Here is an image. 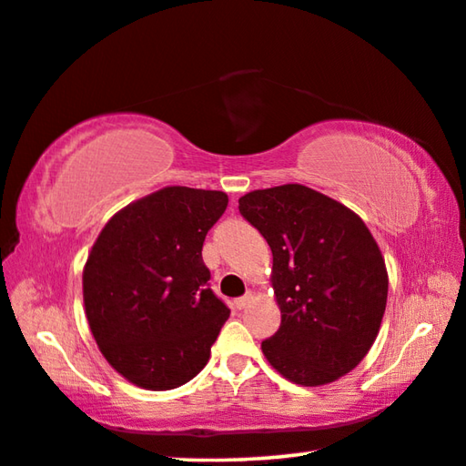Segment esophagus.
I'll return each mask as SVG.
<instances>
[{
  "label": "esophagus",
  "instance_id": "obj_1",
  "mask_svg": "<svg viewBox=\"0 0 466 466\" xmlns=\"http://www.w3.org/2000/svg\"><path fill=\"white\" fill-rule=\"evenodd\" d=\"M253 292H248V294H245V297H240V299H236V302H234V305H236V309H247L248 305H250V302H253Z\"/></svg>",
  "mask_w": 466,
  "mask_h": 466
}]
</instances>
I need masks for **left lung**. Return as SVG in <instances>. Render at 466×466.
Instances as JSON below:
<instances>
[{
    "label": "left lung",
    "mask_w": 466,
    "mask_h": 466,
    "mask_svg": "<svg viewBox=\"0 0 466 466\" xmlns=\"http://www.w3.org/2000/svg\"><path fill=\"white\" fill-rule=\"evenodd\" d=\"M242 218L268 240L282 323L261 350L299 386L352 371L380 334L388 269L365 221L328 195L282 184L238 198Z\"/></svg>",
    "instance_id": "left-lung-1"
}]
</instances>
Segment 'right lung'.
<instances>
[{
  "label": "right lung",
  "instance_id": "1",
  "mask_svg": "<svg viewBox=\"0 0 466 466\" xmlns=\"http://www.w3.org/2000/svg\"><path fill=\"white\" fill-rule=\"evenodd\" d=\"M221 190L166 187L103 226L83 269L85 313L109 365L145 390H174L207 365L230 309L209 288L203 242Z\"/></svg>",
  "mask_w": 466,
  "mask_h": 466
}]
</instances>
